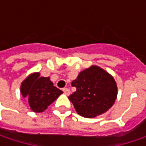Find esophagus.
Listing matches in <instances>:
<instances>
[{"mask_svg": "<svg viewBox=\"0 0 146 146\" xmlns=\"http://www.w3.org/2000/svg\"><path fill=\"white\" fill-rule=\"evenodd\" d=\"M62 91H63L64 94L67 95V96H69V95H70V90H69L68 88H63V89H62Z\"/></svg>", "mask_w": 146, "mask_h": 146, "instance_id": "1", "label": "esophagus"}]
</instances>
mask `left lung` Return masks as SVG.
Here are the masks:
<instances>
[{"label":"left lung","mask_w":146,"mask_h":146,"mask_svg":"<svg viewBox=\"0 0 146 146\" xmlns=\"http://www.w3.org/2000/svg\"><path fill=\"white\" fill-rule=\"evenodd\" d=\"M72 86L76 91L68 98L76 111L84 117H95L106 112L117 98L114 78L96 66L81 72L72 82Z\"/></svg>","instance_id":"1"}]
</instances>
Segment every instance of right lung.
Segmentation results:
<instances>
[{
	"label": "right lung",
	"instance_id": "1",
	"mask_svg": "<svg viewBox=\"0 0 146 146\" xmlns=\"http://www.w3.org/2000/svg\"><path fill=\"white\" fill-rule=\"evenodd\" d=\"M21 93L27 97L30 109L42 112L54 102L62 91L53 85L50 78L40 77V73L29 75L21 84Z\"/></svg>",
	"mask_w": 146,
	"mask_h": 146
}]
</instances>
